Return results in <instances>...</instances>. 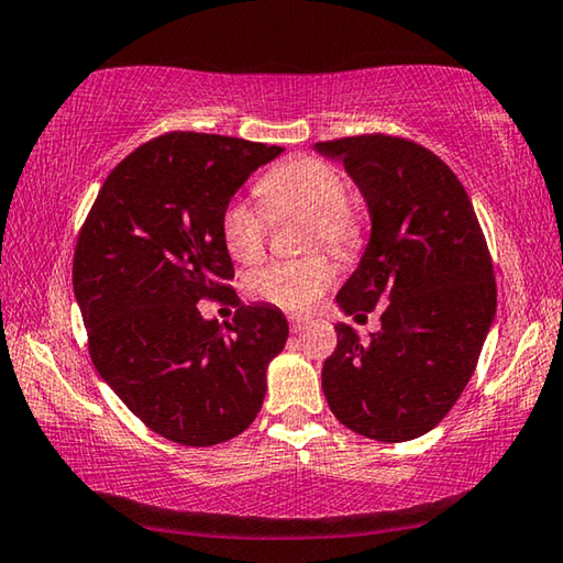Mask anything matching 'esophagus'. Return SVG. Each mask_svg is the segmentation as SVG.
<instances>
[{"instance_id":"1","label":"esophagus","mask_w":563,"mask_h":563,"mask_svg":"<svg viewBox=\"0 0 563 563\" xmlns=\"http://www.w3.org/2000/svg\"><path fill=\"white\" fill-rule=\"evenodd\" d=\"M309 324H311L309 317H289V329L294 334H299V331H303Z\"/></svg>"}]
</instances>
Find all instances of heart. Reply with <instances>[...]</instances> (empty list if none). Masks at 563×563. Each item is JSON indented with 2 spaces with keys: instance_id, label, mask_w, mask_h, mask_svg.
<instances>
[{
  "instance_id": "heart-1",
  "label": "heart",
  "mask_w": 563,
  "mask_h": 563,
  "mask_svg": "<svg viewBox=\"0 0 563 563\" xmlns=\"http://www.w3.org/2000/svg\"><path fill=\"white\" fill-rule=\"evenodd\" d=\"M260 195L272 217L309 214L307 244H327L331 252L352 256L364 242V217L349 199L344 174L319 156H291L260 179ZM269 236V219L246 199H232L221 211V242L232 260H262ZM336 279V264L327 254L274 262L249 276V291L274 307L303 311L314 307Z\"/></svg>"
}]
</instances>
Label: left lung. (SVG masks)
<instances>
[{"label":"left lung","mask_w":563,"mask_h":563,"mask_svg":"<svg viewBox=\"0 0 563 563\" xmlns=\"http://www.w3.org/2000/svg\"><path fill=\"white\" fill-rule=\"evenodd\" d=\"M342 159L372 217L356 272L336 294L344 314L382 307L362 342L349 324L321 368L329 409L356 434H427L472 379L496 314L489 246L462 181L434 152L386 134L314 144Z\"/></svg>","instance_id":"obj_1"}]
</instances>
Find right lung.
<instances>
[{
	"label": "right lung",
	"mask_w": 563,
	"mask_h": 563,
	"mask_svg": "<svg viewBox=\"0 0 563 563\" xmlns=\"http://www.w3.org/2000/svg\"><path fill=\"white\" fill-rule=\"evenodd\" d=\"M282 146L169 132L142 144L101 184L74 249V297L89 356L126 409L184 446L234 439L256 419L266 366L289 336L276 307L207 321L234 264L221 211Z\"/></svg>",
	"instance_id": "1"
}]
</instances>
